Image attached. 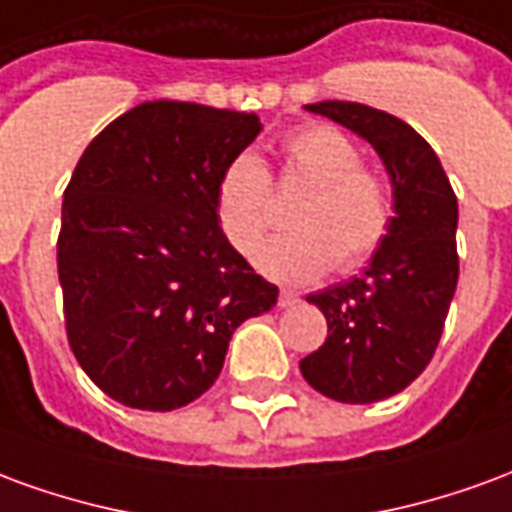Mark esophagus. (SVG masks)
Segmentation results:
<instances>
[{
    "instance_id": "obj_1",
    "label": "esophagus",
    "mask_w": 512,
    "mask_h": 512,
    "mask_svg": "<svg viewBox=\"0 0 512 512\" xmlns=\"http://www.w3.org/2000/svg\"><path fill=\"white\" fill-rule=\"evenodd\" d=\"M299 301H301L299 293H293V290H279L277 304L282 307V310H290V307H296Z\"/></svg>"
}]
</instances>
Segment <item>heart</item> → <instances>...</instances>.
<instances>
[{
	"label": "heart",
	"instance_id": "1",
	"mask_svg": "<svg viewBox=\"0 0 512 512\" xmlns=\"http://www.w3.org/2000/svg\"><path fill=\"white\" fill-rule=\"evenodd\" d=\"M288 172L310 180L285 233L255 252V266L277 282H312L329 268L356 271L373 260L392 227V194L362 167L359 147L332 126H307L285 142ZM216 213L227 241L249 255L277 219L271 175L255 150L227 161L216 183Z\"/></svg>",
	"mask_w": 512,
	"mask_h": 512
}]
</instances>
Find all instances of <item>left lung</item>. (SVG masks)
Here are the masks:
<instances>
[{
	"instance_id": "left-lung-1",
	"label": "left lung",
	"mask_w": 512,
	"mask_h": 512,
	"mask_svg": "<svg viewBox=\"0 0 512 512\" xmlns=\"http://www.w3.org/2000/svg\"><path fill=\"white\" fill-rule=\"evenodd\" d=\"M373 145L392 183V227L359 277L307 296L329 337L301 376L340 403H378L428 367L458 285V200L439 156L414 128L351 101L304 106Z\"/></svg>"
}]
</instances>
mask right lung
<instances>
[{
    "label": "right lung",
    "mask_w": 512,
    "mask_h": 512,
    "mask_svg": "<svg viewBox=\"0 0 512 512\" xmlns=\"http://www.w3.org/2000/svg\"><path fill=\"white\" fill-rule=\"evenodd\" d=\"M260 117L145 101L87 145L57 241L73 356L117 403L189 406L219 378L233 332L279 290L227 241L216 183Z\"/></svg>",
    "instance_id": "1"
}]
</instances>
